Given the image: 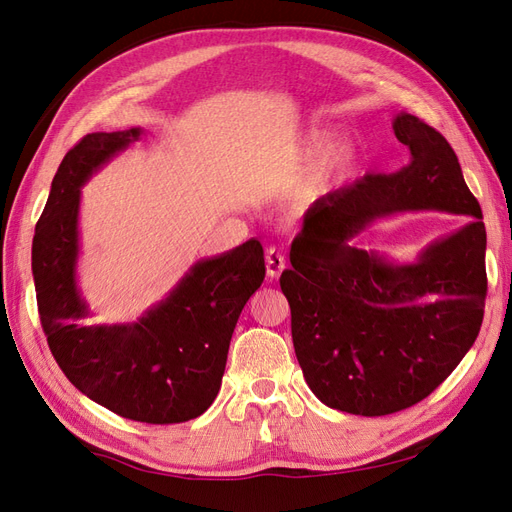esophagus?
Returning <instances> with one entry per match:
<instances>
[{"instance_id":"obj_1","label":"esophagus","mask_w":512,"mask_h":512,"mask_svg":"<svg viewBox=\"0 0 512 512\" xmlns=\"http://www.w3.org/2000/svg\"><path fill=\"white\" fill-rule=\"evenodd\" d=\"M267 275L277 277L286 269V256L277 250V247H269L267 250Z\"/></svg>"}]
</instances>
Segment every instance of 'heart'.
Here are the masks:
<instances>
[{"label":"heart","mask_w":512,"mask_h":512,"mask_svg":"<svg viewBox=\"0 0 512 512\" xmlns=\"http://www.w3.org/2000/svg\"><path fill=\"white\" fill-rule=\"evenodd\" d=\"M327 138L329 130L324 128H314L305 138L307 153H316L320 148L323 151L318 153V158L312 164V175H309V179L299 188L301 196H314L322 190H327L333 181L348 175L356 162V145L352 138H335L333 143L322 147Z\"/></svg>","instance_id":"1"}]
</instances>
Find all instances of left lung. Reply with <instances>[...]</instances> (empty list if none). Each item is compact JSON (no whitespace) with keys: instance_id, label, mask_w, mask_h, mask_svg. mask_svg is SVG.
I'll list each match as a JSON object with an SVG mask.
<instances>
[{"instance_id":"8db88e82","label":"left lung","mask_w":512,"mask_h":512,"mask_svg":"<svg viewBox=\"0 0 512 512\" xmlns=\"http://www.w3.org/2000/svg\"><path fill=\"white\" fill-rule=\"evenodd\" d=\"M393 130L410 162L316 200L280 277L309 389L329 408L361 416L406 410L436 391L476 342L487 297L483 211L453 147L408 113ZM423 208L475 220L410 266L349 245L374 219Z\"/></svg>"}]
</instances>
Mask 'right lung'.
I'll list each match as a JSON object with an SVG mask.
<instances>
[{
	"instance_id": "right-lung-1",
	"label": "right lung",
	"mask_w": 512,
	"mask_h": 512,
	"mask_svg": "<svg viewBox=\"0 0 512 512\" xmlns=\"http://www.w3.org/2000/svg\"><path fill=\"white\" fill-rule=\"evenodd\" d=\"M141 134L94 132L66 153L36 224L32 271L46 342L76 389L130 421L173 425L218 397L232 331L267 267L260 241L250 239L196 262L138 322L89 327L76 288L81 185Z\"/></svg>"
}]
</instances>
